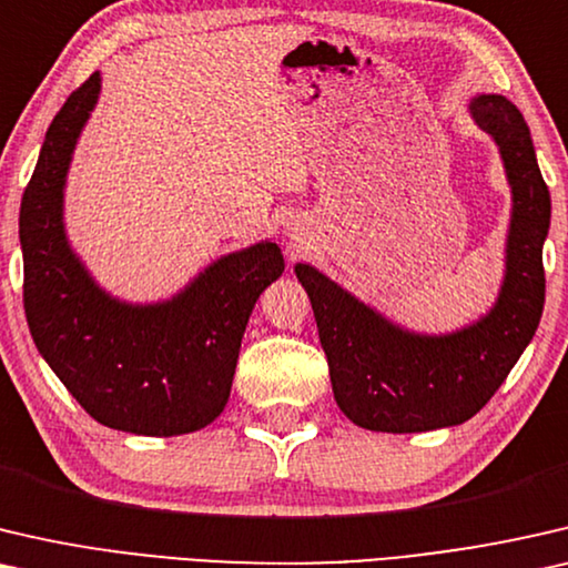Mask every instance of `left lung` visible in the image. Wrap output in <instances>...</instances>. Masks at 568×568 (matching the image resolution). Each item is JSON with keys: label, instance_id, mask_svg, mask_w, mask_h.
<instances>
[{"label": "left lung", "instance_id": "obj_1", "mask_svg": "<svg viewBox=\"0 0 568 568\" xmlns=\"http://www.w3.org/2000/svg\"><path fill=\"white\" fill-rule=\"evenodd\" d=\"M470 115L499 143L513 185L507 275L489 316L447 337H422L386 322L318 270L295 265L314 308L334 398L357 427L402 435L470 419L497 394L540 324L550 193L530 131L501 94H478Z\"/></svg>", "mask_w": 568, "mask_h": 568}]
</instances>
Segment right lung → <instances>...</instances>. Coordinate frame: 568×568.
<instances>
[{
	"instance_id": "add662e5",
	"label": "right lung",
	"mask_w": 568,
	"mask_h": 568,
	"mask_svg": "<svg viewBox=\"0 0 568 568\" xmlns=\"http://www.w3.org/2000/svg\"><path fill=\"white\" fill-rule=\"evenodd\" d=\"M100 74L77 87L48 128L20 205L22 303L38 353L100 425L133 435L195 433L229 402L239 347L260 293L283 275L281 246L221 257L172 301L128 306L102 293L63 234V182Z\"/></svg>"
}]
</instances>
